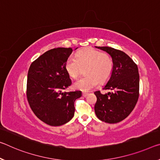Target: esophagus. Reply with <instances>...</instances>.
<instances>
[{
    "label": "esophagus",
    "instance_id": "esophagus-1",
    "mask_svg": "<svg viewBox=\"0 0 160 160\" xmlns=\"http://www.w3.org/2000/svg\"><path fill=\"white\" fill-rule=\"evenodd\" d=\"M87 95H88V93H87V92H82V96H83V97L85 98Z\"/></svg>",
    "mask_w": 160,
    "mask_h": 160
}]
</instances>
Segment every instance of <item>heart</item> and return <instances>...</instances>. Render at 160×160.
<instances>
[{"label":"heart","mask_w":160,"mask_h":160,"mask_svg":"<svg viewBox=\"0 0 160 160\" xmlns=\"http://www.w3.org/2000/svg\"><path fill=\"white\" fill-rule=\"evenodd\" d=\"M65 70L71 78H76L85 68L86 75L74 83L76 89L90 91L100 82H105L112 75L113 60L109 54L92 48L78 51L75 58L69 57L65 61Z\"/></svg>","instance_id":"obj_1"}]
</instances>
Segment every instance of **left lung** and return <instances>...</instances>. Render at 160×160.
I'll use <instances>...</instances> for the list:
<instances>
[{"instance_id":"1","label":"left lung","mask_w":160,"mask_h":160,"mask_svg":"<svg viewBox=\"0 0 160 160\" xmlns=\"http://www.w3.org/2000/svg\"><path fill=\"white\" fill-rule=\"evenodd\" d=\"M107 52L113 60V70L104 90L110 92H95L97 102L95 112L105 122L117 123L125 119L135 108L139 98L138 68L130 57L111 47H96Z\"/></svg>"}]
</instances>
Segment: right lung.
Segmentation results:
<instances>
[{"mask_svg": "<svg viewBox=\"0 0 160 160\" xmlns=\"http://www.w3.org/2000/svg\"><path fill=\"white\" fill-rule=\"evenodd\" d=\"M71 48L48 50L30 65L28 72L26 95L30 107L38 118L50 126L69 122L75 113L74 103L80 91L62 92L72 84L65 70Z\"/></svg>", "mask_w": 160, "mask_h": 160, "instance_id": "add662e5", "label": "right lung"}]
</instances>
